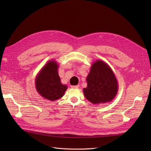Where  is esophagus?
<instances>
[{
    "label": "esophagus",
    "instance_id": "1",
    "mask_svg": "<svg viewBox=\"0 0 151 151\" xmlns=\"http://www.w3.org/2000/svg\"><path fill=\"white\" fill-rule=\"evenodd\" d=\"M71 88H73V89H78L79 86H71Z\"/></svg>",
    "mask_w": 151,
    "mask_h": 151
}]
</instances>
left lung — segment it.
<instances>
[{"label": "left lung", "instance_id": "obj_1", "mask_svg": "<svg viewBox=\"0 0 151 151\" xmlns=\"http://www.w3.org/2000/svg\"><path fill=\"white\" fill-rule=\"evenodd\" d=\"M87 88L83 89L86 99L93 104H104L112 101L118 92V82L112 69L101 60L95 61L86 78Z\"/></svg>", "mask_w": 151, "mask_h": 151}]
</instances>
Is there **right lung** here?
I'll return each mask as SVG.
<instances>
[{
    "mask_svg": "<svg viewBox=\"0 0 151 151\" xmlns=\"http://www.w3.org/2000/svg\"><path fill=\"white\" fill-rule=\"evenodd\" d=\"M58 63L50 60L40 70L35 78V88L40 96L50 101L63 97L67 86L62 84L58 73Z\"/></svg>",
    "mask_w": 151,
    "mask_h": 151,
    "instance_id": "obj_1",
    "label": "right lung"
}]
</instances>
